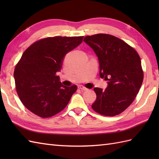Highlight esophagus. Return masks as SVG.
I'll return each instance as SVG.
<instances>
[{
    "instance_id": "esophagus-1",
    "label": "esophagus",
    "mask_w": 159,
    "mask_h": 159,
    "mask_svg": "<svg viewBox=\"0 0 159 159\" xmlns=\"http://www.w3.org/2000/svg\"><path fill=\"white\" fill-rule=\"evenodd\" d=\"M78 88H79V89L83 90V91H86V90L88 89L87 88H86L85 86H83V85H79V86H78Z\"/></svg>"
}]
</instances>
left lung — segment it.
I'll return each instance as SVG.
<instances>
[{
	"mask_svg": "<svg viewBox=\"0 0 159 159\" xmlns=\"http://www.w3.org/2000/svg\"><path fill=\"white\" fill-rule=\"evenodd\" d=\"M98 58L100 76L108 80L104 91L95 87L96 100L92 107L104 116H116L133 103L142 85L143 72L139 54L121 39L104 33L86 36Z\"/></svg>",
	"mask_w": 159,
	"mask_h": 159,
	"instance_id": "obj_1",
	"label": "left lung"
}]
</instances>
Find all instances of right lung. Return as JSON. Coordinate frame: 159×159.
Returning <instances> with one entry per match:
<instances>
[{
    "label": "right lung",
    "mask_w": 159,
    "mask_h": 159,
    "mask_svg": "<svg viewBox=\"0 0 159 159\" xmlns=\"http://www.w3.org/2000/svg\"><path fill=\"white\" fill-rule=\"evenodd\" d=\"M83 36L49 37L34 42L26 49L14 70L16 89L26 109L46 118L65 109L77 86H63L57 72L64 57L80 45Z\"/></svg>",
    "instance_id": "1"
}]
</instances>
